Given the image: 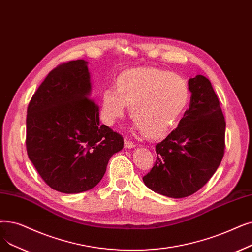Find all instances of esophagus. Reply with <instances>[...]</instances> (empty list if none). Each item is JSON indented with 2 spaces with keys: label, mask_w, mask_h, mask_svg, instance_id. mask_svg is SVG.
Listing matches in <instances>:
<instances>
[{
  "label": "esophagus",
  "mask_w": 252,
  "mask_h": 252,
  "mask_svg": "<svg viewBox=\"0 0 252 252\" xmlns=\"http://www.w3.org/2000/svg\"><path fill=\"white\" fill-rule=\"evenodd\" d=\"M125 147L126 148H134L135 147V144L133 143L132 141H129L127 139H125Z\"/></svg>",
  "instance_id": "esophagus-1"
}]
</instances>
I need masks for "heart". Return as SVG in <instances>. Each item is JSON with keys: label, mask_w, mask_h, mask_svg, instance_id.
I'll return each instance as SVG.
<instances>
[{"label": "heart", "mask_w": 252, "mask_h": 252, "mask_svg": "<svg viewBox=\"0 0 252 252\" xmlns=\"http://www.w3.org/2000/svg\"><path fill=\"white\" fill-rule=\"evenodd\" d=\"M189 96L188 82L177 74L156 67L130 68L117 76L114 90L103 92L102 118L114 125L127 106L136 127L147 139L160 140L177 126Z\"/></svg>", "instance_id": "1"}]
</instances>
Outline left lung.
I'll list each match as a JSON object with an SVG mask.
<instances>
[{"mask_svg":"<svg viewBox=\"0 0 252 252\" xmlns=\"http://www.w3.org/2000/svg\"><path fill=\"white\" fill-rule=\"evenodd\" d=\"M189 108L178 126L156 146L157 160L143 177L146 187L174 199L191 195L209 181L224 155L225 120L211 82L189 80Z\"/></svg>","mask_w":252,"mask_h":252,"instance_id":"1","label":"left lung"}]
</instances>
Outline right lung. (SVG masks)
I'll return each mask as SVG.
<instances>
[{
	"mask_svg": "<svg viewBox=\"0 0 252 252\" xmlns=\"http://www.w3.org/2000/svg\"><path fill=\"white\" fill-rule=\"evenodd\" d=\"M84 60L53 69L32 96L27 115V151L47 185L60 192L90 190L101 181L108 161L124 148V138L100 124L91 99Z\"/></svg>",
	"mask_w": 252,
	"mask_h": 252,
	"instance_id": "1",
	"label": "right lung"
}]
</instances>
